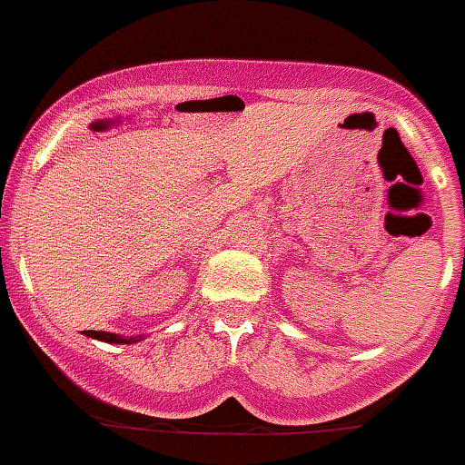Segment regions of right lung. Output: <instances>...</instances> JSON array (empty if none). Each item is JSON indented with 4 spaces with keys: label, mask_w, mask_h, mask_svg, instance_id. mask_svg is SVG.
Returning <instances> with one entry per match:
<instances>
[{
    "label": "right lung",
    "mask_w": 465,
    "mask_h": 465,
    "mask_svg": "<svg viewBox=\"0 0 465 465\" xmlns=\"http://www.w3.org/2000/svg\"><path fill=\"white\" fill-rule=\"evenodd\" d=\"M84 334L91 339H98V341H107V344H135V341L143 339V334L140 337H124V334L114 332H98V330H86Z\"/></svg>",
    "instance_id": "add662e5"
}]
</instances>
